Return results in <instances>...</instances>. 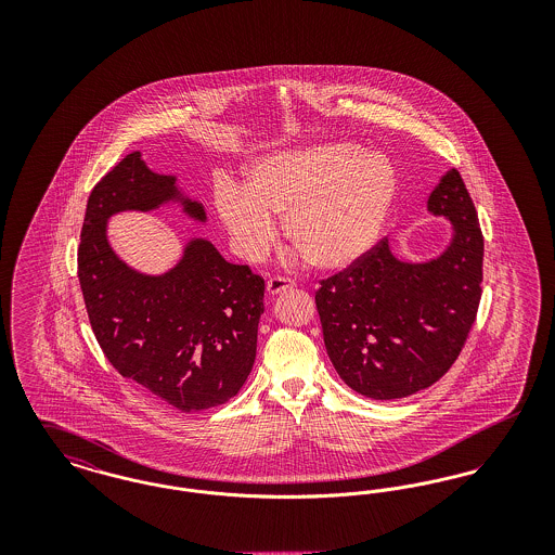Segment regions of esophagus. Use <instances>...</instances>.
I'll list each match as a JSON object with an SVG mask.
<instances>
[{
  "label": "esophagus",
  "mask_w": 555,
  "mask_h": 555,
  "mask_svg": "<svg viewBox=\"0 0 555 555\" xmlns=\"http://www.w3.org/2000/svg\"><path fill=\"white\" fill-rule=\"evenodd\" d=\"M293 287H295V281L285 279V276H274V279H270V281L266 283L268 295H279L281 291L293 289Z\"/></svg>",
  "instance_id": "1"
}]
</instances>
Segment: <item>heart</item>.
Segmentation results:
<instances>
[{
    "label": "heart",
    "mask_w": 555,
    "mask_h": 555,
    "mask_svg": "<svg viewBox=\"0 0 555 555\" xmlns=\"http://www.w3.org/2000/svg\"><path fill=\"white\" fill-rule=\"evenodd\" d=\"M396 191V168L385 154L324 143L256 159L245 185L220 183L214 202L241 258H264L276 238V216L310 264L344 270L374 245Z\"/></svg>",
    "instance_id": "obj_1"
}]
</instances>
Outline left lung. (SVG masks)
<instances>
[{"label": "left lung", "instance_id": "8db88e82", "mask_svg": "<svg viewBox=\"0 0 555 555\" xmlns=\"http://www.w3.org/2000/svg\"><path fill=\"white\" fill-rule=\"evenodd\" d=\"M426 208L451 227L437 258L399 260L383 238L317 293L326 353L345 385L370 399L414 396L437 383L475 324L485 243L455 168L439 179Z\"/></svg>", "mask_w": 555, "mask_h": 555}]
</instances>
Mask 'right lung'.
I'll list each match as a JSON object with an SVG mask.
<instances>
[{
  "mask_svg": "<svg viewBox=\"0 0 555 555\" xmlns=\"http://www.w3.org/2000/svg\"><path fill=\"white\" fill-rule=\"evenodd\" d=\"M179 206L206 224L177 175L154 172L132 152L93 186L80 231L79 281L89 322L109 364L159 401L202 412L238 393L256 362L264 281L231 264L204 237L183 245L177 264L147 274L109 245L107 222L120 211Z\"/></svg>",
  "mask_w": 555,
  "mask_h": 555,
  "instance_id": "right-lung-1",
  "label": "right lung"
}]
</instances>
